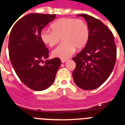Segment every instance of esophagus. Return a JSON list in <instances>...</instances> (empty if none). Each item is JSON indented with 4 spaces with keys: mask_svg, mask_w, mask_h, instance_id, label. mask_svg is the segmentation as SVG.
I'll return each instance as SVG.
<instances>
[{
    "mask_svg": "<svg viewBox=\"0 0 125 125\" xmlns=\"http://www.w3.org/2000/svg\"><path fill=\"white\" fill-rule=\"evenodd\" d=\"M68 59H61V62H62V63H64V62H66L68 61Z\"/></svg>",
    "mask_w": 125,
    "mask_h": 125,
    "instance_id": "esophagus-1",
    "label": "esophagus"
}]
</instances>
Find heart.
Here are the masks:
<instances>
[{
	"label": "heart",
	"mask_w": 125,
	"mask_h": 125,
	"mask_svg": "<svg viewBox=\"0 0 125 125\" xmlns=\"http://www.w3.org/2000/svg\"><path fill=\"white\" fill-rule=\"evenodd\" d=\"M52 30H42L40 38L49 47L55 45L62 40L60 45L52 52L55 57L66 59L74 53L76 48L81 49L85 46L89 39V29L81 19L61 18L52 25Z\"/></svg>",
	"instance_id": "obj_1"
}]
</instances>
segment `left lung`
<instances>
[{
    "label": "left lung",
    "mask_w": 125,
    "mask_h": 125,
    "mask_svg": "<svg viewBox=\"0 0 125 125\" xmlns=\"http://www.w3.org/2000/svg\"><path fill=\"white\" fill-rule=\"evenodd\" d=\"M78 16L85 18L89 34L85 48L72 58L76 64L72 76L78 87L93 90L112 73L116 61V45L112 31L102 21L87 14Z\"/></svg>",
    "instance_id": "1"
}]
</instances>
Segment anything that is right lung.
Segmentation results:
<instances>
[{
    "instance_id": "add662e5",
    "label": "right lung",
    "mask_w": 125,
    "mask_h": 125,
    "mask_svg": "<svg viewBox=\"0 0 125 125\" xmlns=\"http://www.w3.org/2000/svg\"><path fill=\"white\" fill-rule=\"evenodd\" d=\"M55 17V14L30 13L19 19L10 34L8 51L13 69L21 82L34 91L52 85L61 64L59 58H54L40 64L49 57L40 32Z\"/></svg>"
}]
</instances>
